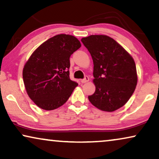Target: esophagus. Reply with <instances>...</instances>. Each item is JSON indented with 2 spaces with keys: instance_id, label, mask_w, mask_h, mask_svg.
Masks as SVG:
<instances>
[{
  "instance_id": "34e87169",
  "label": "esophagus",
  "mask_w": 159,
  "mask_h": 159,
  "mask_svg": "<svg viewBox=\"0 0 159 159\" xmlns=\"http://www.w3.org/2000/svg\"><path fill=\"white\" fill-rule=\"evenodd\" d=\"M89 81V78L88 76H85L84 79L81 80V82L82 84H84V83H86V82H88Z\"/></svg>"
}]
</instances>
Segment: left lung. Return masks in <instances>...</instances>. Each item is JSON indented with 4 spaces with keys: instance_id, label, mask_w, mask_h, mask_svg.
Returning a JSON list of instances; mask_svg holds the SVG:
<instances>
[{
    "instance_id": "obj_1",
    "label": "left lung",
    "mask_w": 159,
    "mask_h": 159,
    "mask_svg": "<svg viewBox=\"0 0 159 159\" xmlns=\"http://www.w3.org/2000/svg\"><path fill=\"white\" fill-rule=\"evenodd\" d=\"M81 42L94 63L95 92L90 102L103 111L113 112L124 106L137 83L136 65L132 56L115 40L107 35H92Z\"/></svg>"
}]
</instances>
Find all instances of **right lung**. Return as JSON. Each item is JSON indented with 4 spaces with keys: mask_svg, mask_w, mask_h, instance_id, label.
Listing matches in <instances>:
<instances>
[{
    "mask_svg": "<svg viewBox=\"0 0 159 159\" xmlns=\"http://www.w3.org/2000/svg\"><path fill=\"white\" fill-rule=\"evenodd\" d=\"M73 35L60 34L42 43L23 69L27 93L35 105L52 111L66 102L77 82L70 79V57L81 47Z\"/></svg>",
    "mask_w": 159,
    "mask_h": 159,
    "instance_id": "obj_1",
    "label": "right lung"
}]
</instances>
